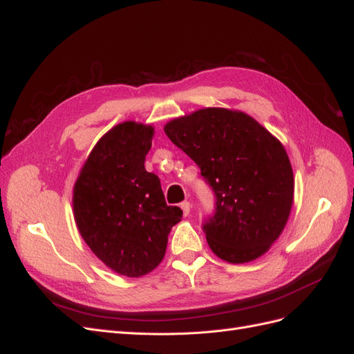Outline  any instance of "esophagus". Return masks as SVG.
<instances>
[{
	"label": "esophagus",
	"mask_w": 354,
	"mask_h": 354,
	"mask_svg": "<svg viewBox=\"0 0 354 354\" xmlns=\"http://www.w3.org/2000/svg\"><path fill=\"white\" fill-rule=\"evenodd\" d=\"M180 207H181V209H183V214H185V216H189L190 208H192V203H190L189 201H185V202H181V203H180Z\"/></svg>",
	"instance_id": "34e87169"
}]
</instances>
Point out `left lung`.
I'll list each match as a JSON object with an SVG mask.
<instances>
[{
	"mask_svg": "<svg viewBox=\"0 0 354 354\" xmlns=\"http://www.w3.org/2000/svg\"><path fill=\"white\" fill-rule=\"evenodd\" d=\"M164 130L216 198L202 223L212 252L234 264L259 259L292 207L294 176L281 142L246 113L220 108L177 118Z\"/></svg>",
	"mask_w": 354,
	"mask_h": 354,
	"instance_id": "obj_1",
	"label": "left lung"
}]
</instances>
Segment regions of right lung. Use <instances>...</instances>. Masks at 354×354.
Instances as JSON below:
<instances>
[{"label": "right lung", "instance_id": "add662e5", "mask_svg": "<svg viewBox=\"0 0 354 354\" xmlns=\"http://www.w3.org/2000/svg\"><path fill=\"white\" fill-rule=\"evenodd\" d=\"M153 128L127 121L106 133L73 187V214L82 239L116 273L138 277L162 261L171 227L183 211L167 205L159 177L145 158Z\"/></svg>", "mask_w": 354, "mask_h": 354}]
</instances>
